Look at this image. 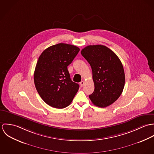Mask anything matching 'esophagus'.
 Returning <instances> with one entry per match:
<instances>
[{
  "label": "esophagus",
  "mask_w": 154,
  "mask_h": 154,
  "mask_svg": "<svg viewBox=\"0 0 154 154\" xmlns=\"http://www.w3.org/2000/svg\"><path fill=\"white\" fill-rule=\"evenodd\" d=\"M84 81H81V82H80V85H81V87H82L83 86H84Z\"/></svg>",
  "instance_id": "esophagus-1"
}]
</instances>
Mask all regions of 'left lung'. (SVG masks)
Masks as SVG:
<instances>
[{"label": "left lung", "instance_id": "1", "mask_svg": "<svg viewBox=\"0 0 154 154\" xmlns=\"http://www.w3.org/2000/svg\"><path fill=\"white\" fill-rule=\"evenodd\" d=\"M92 71L94 91L89 95L94 105L104 108L122 94L125 83L123 65L117 56L103 45H88L81 50Z\"/></svg>", "mask_w": 154, "mask_h": 154}]
</instances>
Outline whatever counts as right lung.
<instances>
[{"mask_svg":"<svg viewBox=\"0 0 154 154\" xmlns=\"http://www.w3.org/2000/svg\"><path fill=\"white\" fill-rule=\"evenodd\" d=\"M80 49L71 44L59 43L44 50L35 66L34 80L44 102L56 109L72 103L79 85L73 82L67 70Z\"/></svg>","mask_w":154,"mask_h":154,"instance_id":"1","label":"right lung"}]
</instances>
